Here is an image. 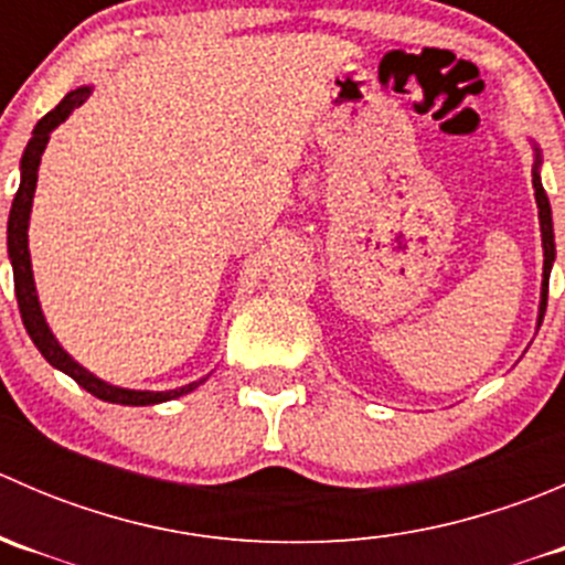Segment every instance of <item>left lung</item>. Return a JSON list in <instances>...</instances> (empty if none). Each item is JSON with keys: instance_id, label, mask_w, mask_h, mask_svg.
I'll list each match as a JSON object with an SVG mask.
<instances>
[{"instance_id": "left-lung-1", "label": "left lung", "mask_w": 565, "mask_h": 565, "mask_svg": "<svg viewBox=\"0 0 565 565\" xmlns=\"http://www.w3.org/2000/svg\"><path fill=\"white\" fill-rule=\"evenodd\" d=\"M535 163H533V188H535V204H539V224H541V248H544V273H541V303L535 328H541V319L546 311V289H550V273L552 262H555V230H552V207L546 199L544 185H541V150L533 145Z\"/></svg>"}]
</instances>
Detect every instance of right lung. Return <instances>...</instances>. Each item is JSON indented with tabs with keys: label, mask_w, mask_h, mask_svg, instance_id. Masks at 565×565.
<instances>
[{
	"label": "right lung",
	"mask_w": 565,
	"mask_h": 565,
	"mask_svg": "<svg viewBox=\"0 0 565 565\" xmlns=\"http://www.w3.org/2000/svg\"><path fill=\"white\" fill-rule=\"evenodd\" d=\"M93 95V87H78L73 93H67L60 100V106L51 108L43 119L32 130V139L26 145L24 156H21V185L19 193L13 199V207H10L8 218V256L10 265H13V281H15V298H19V311L24 319V328L30 333V339L35 341L40 355L51 363L54 369L65 372L67 377L76 380L84 391H89L93 396L104 398L111 404H128V407H147V404H161L172 402V398L185 396V393L196 391L204 383L202 377L196 383L180 385L172 391H134V388H119V385L106 383V380L95 377L93 372L82 366L78 361H73L62 344L56 341V335L51 333L49 322H45L43 309H40L38 289H35V276H32V259H30V213H32V199H35V185H38V169H40V156H43L45 145L51 139V130L56 125L65 122L73 114V108H78L84 100Z\"/></svg>",
	"instance_id": "obj_1"
}]
</instances>
